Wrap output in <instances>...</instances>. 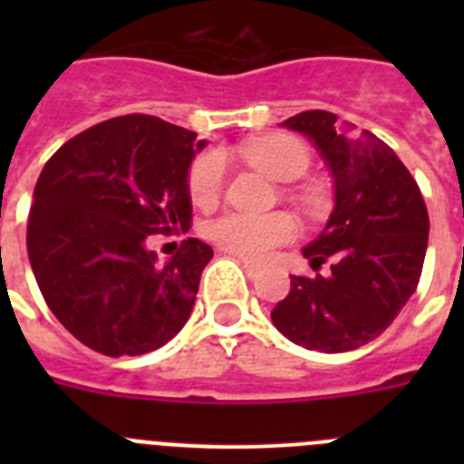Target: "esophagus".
<instances>
[{"mask_svg":"<svg viewBox=\"0 0 464 464\" xmlns=\"http://www.w3.org/2000/svg\"><path fill=\"white\" fill-rule=\"evenodd\" d=\"M241 267L246 269V274H248V276H253V274L257 272L256 265H253V262H248V260H241Z\"/></svg>","mask_w":464,"mask_h":464,"instance_id":"34e87169","label":"esophagus"}]
</instances>
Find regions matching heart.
<instances>
[{"instance_id": "heart-1", "label": "heart", "mask_w": 464, "mask_h": 464, "mask_svg": "<svg viewBox=\"0 0 464 464\" xmlns=\"http://www.w3.org/2000/svg\"><path fill=\"white\" fill-rule=\"evenodd\" d=\"M244 155L253 167L267 174L278 183L297 181L304 176L311 165V155L299 139L285 134L257 137L241 146ZM225 186V160L216 150L197 155L188 171V192L192 204L211 207L218 202ZM309 204V197H302ZM204 235L218 244L225 251L248 260H265L274 248L285 246L295 239L297 227L288 213H272V216H248V213H223L204 225Z\"/></svg>"}]
</instances>
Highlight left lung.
<instances>
[{
  "instance_id": "obj_1",
  "label": "left lung",
  "mask_w": 464,
  "mask_h": 464,
  "mask_svg": "<svg viewBox=\"0 0 464 464\" xmlns=\"http://www.w3.org/2000/svg\"><path fill=\"white\" fill-rule=\"evenodd\" d=\"M306 134L334 176V211L304 248L311 269L332 262L330 276H290V293L272 321L290 342L343 353L374 342L416 290L430 218L416 179L372 132L342 130L330 111H302L283 122Z\"/></svg>"
}]
</instances>
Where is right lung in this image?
<instances>
[{
	"instance_id": "obj_1",
	"label": "right lung",
	"mask_w": 464,
	"mask_h": 464,
	"mask_svg": "<svg viewBox=\"0 0 464 464\" xmlns=\"http://www.w3.org/2000/svg\"><path fill=\"white\" fill-rule=\"evenodd\" d=\"M195 139L130 113L69 139L41 171L27 218L32 272L57 321L97 353L143 355L186 325L211 246L183 239L158 267L146 239L192 225Z\"/></svg>"
}]
</instances>
